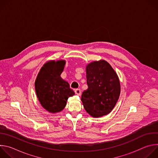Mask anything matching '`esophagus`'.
Returning <instances> with one entry per match:
<instances>
[{
    "label": "esophagus",
    "mask_w": 158,
    "mask_h": 158,
    "mask_svg": "<svg viewBox=\"0 0 158 158\" xmlns=\"http://www.w3.org/2000/svg\"><path fill=\"white\" fill-rule=\"evenodd\" d=\"M75 93H76V95L80 96V95L81 94V89H76L75 90Z\"/></svg>",
    "instance_id": "34e87169"
}]
</instances>
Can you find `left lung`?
Segmentation results:
<instances>
[{"label":"left lung","instance_id":"obj_1","mask_svg":"<svg viewBox=\"0 0 158 158\" xmlns=\"http://www.w3.org/2000/svg\"><path fill=\"white\" fill-rule=\"evenodd\" d=\"M85 71L88 88L81 96L85 110L94 118L109 114L120 96L121 85L118 74L104 60L88 64Z\"/></svg>","mask_w":158,"mask_h":158}]
</instances>
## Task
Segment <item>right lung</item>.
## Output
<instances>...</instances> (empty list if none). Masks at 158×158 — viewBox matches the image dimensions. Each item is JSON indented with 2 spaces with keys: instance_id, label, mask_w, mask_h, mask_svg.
<instances>
[{
  "instance_id": "1",
  "label": "right lung",
  "mask_w": 158,
  "mask_h": 158,
  "mask_svg": "<svg viewBox=\"0 0 158 158\" xmlns=\"http://www.w3.org/2000/svg\"><path fill=\"white\" fill-rule=\"evenodd\" d=\"M65 60H49L40 69L35 81L37 97L46 110L55 114L62 110L67 99L75 94L69 83L60 77Z\"/></svg>"
}]
</instances>
